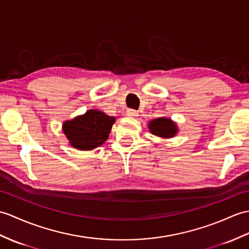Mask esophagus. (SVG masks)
Returning a JSON list of instances; mask_svg holds the SVG:
<instances>
[{"mask_svg":"<svg viewBox=\"0 0 249 249\" xmlns=\"http://www.w3.org/2000/svg\"><path fill=\"white\" fill-rule=\"evenodd\" d=\"M126 113L128 117H131V118H136L139 115V112L137 110H134V109H127Z\"/></svg>","mask_w":249,"mask_h":249,"instance_id":"34e87169","label":"esophagus"}]
</instances>
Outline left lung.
I'll return each mask as SVG.
<instances>
[{
    "label": "left lung",
    "instance_id": "8db88e82",
    "mask_svg": "<svg viewBox=\"0 0 249 249\" xmlns=\"http://www.w3.org/2000/svg\"><path fill=\"white\" fill-rule=\"evenodd\" d=\"M148 129L155 136H157L159 138L169 139L176 136L178 127L176 123L173 122L169 118H158L152 120L151 122L148 123Z\"/></svg>",
    "mask_w": 249,
    "mask_h": 249
}]
</instances>
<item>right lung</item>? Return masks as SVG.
<instances>
[{
  "label": "right lung",
  "instance_id": "right-lung-1",
  "mask_svg": "<svg viewBox=\"0 0 249 249\" xmlns=\"http://www.w3.org/2000/svg\"><path fill=\"white\" fill-rule=\"evenodd\" d=\"M114 122V117L91 109L83 115L66 121L62 131L71 146L79 151H92L105 143Z\"/></svg>",
  "mask_w": 249,
  "mask_h": 249
}]
</instances>
